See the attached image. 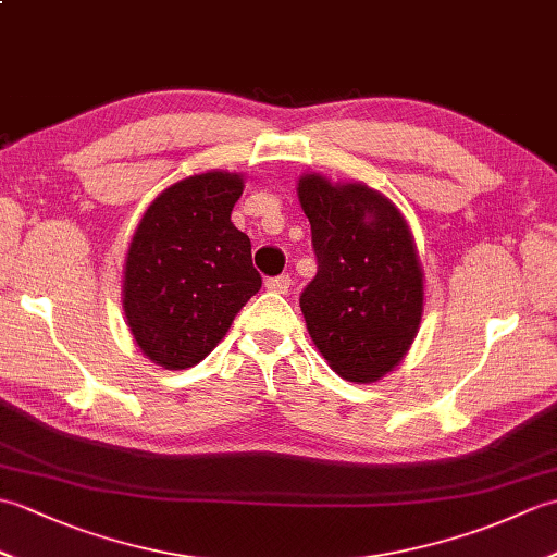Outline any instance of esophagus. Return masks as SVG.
<instances>
[{
  "label": "esophagus",
  "mask_w": 557,
  "mask_h": 557,
  "mask_svg": "<svg viewBox=\"0 0 557 557\" xmlns=\"http://www.w3.org/2000/svg\"><path fill=\"white\" fill-rule=\"evenodd\" d=\"M289 285H292L289 275H280V277H268L265 280V289L268 292H275V294H287Z\"/></svg>",
  "instance_id": "esophagus-1"
}]
</instances>
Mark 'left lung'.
<instances>
[{
  "mask_svg": "<svg viewBox=\"0 0 557 557\" xmlns=\"http://www.w3.org/2000/svg\"><path fill=\"white\" fill-rule=\"evenodd\" d=\"M311 222L318 272L301 313L330 369L351 383H375L407 357L423 315V268L399 208L363 182H297Z\"/></svg>",
  "mask_w": 557,
  "mask_h": 557,
  "instance_id": "1",
  "label": "left lung"
}]
</instances>
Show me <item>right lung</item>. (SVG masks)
<instances>
[{
    "label": "right lung",
    "mask_w": 557,
    "mask_h": 557,
    "mask_svg": "<svg viewBox=\"0 0 557 557\" xmlns=\"http://www.w3.org/2000/svg\"><path fill=\"white\" fill-rule=\"evenodd\" d=\"M242 194L244 174H188L158 194L132 236L124 318L144 357L162 369L203 361L260 289L251 239L232 222Z\"/></svg>",
    "instance_id": "right-lung-1"
}]
</instances>
